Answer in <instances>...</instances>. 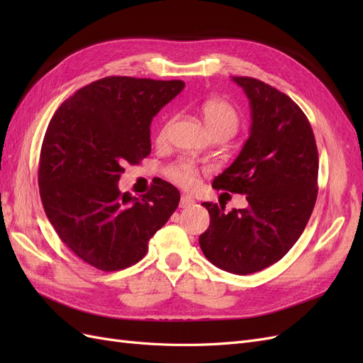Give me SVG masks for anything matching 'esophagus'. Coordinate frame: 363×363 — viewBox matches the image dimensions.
<instances>
[{"mask_svg":"<svg viewBox=\"0 0 363 363\" xmlns=\"http://www.w3.org/2000/svg\"><path fill=\"white\" fill-rule=\"evenodd\" d=\"M195 203V200L192 199V196H189V195H182V199H180V207H189V206H192Z\"/></svg>","mask_w":363,"mask_h":363,"instance_id":"esophagus-1","label":"esophagus"}]
</instances>
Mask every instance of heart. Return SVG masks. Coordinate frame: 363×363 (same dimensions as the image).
Listing matches in <instances>:
<instances>
[{"label":"heart","instance_id":"heart-1","mask_svg":"<svg viewBox=\"0 0 363 363\" xmlns=\"http://www.w3.org/2000/svg\"><path fill=\"white\" fill-rule=\"evenodd\" d=\"M201 116L208 135L224 133L233 135L239 125V113L236 108L224 100H208L203 104ZM171 127V121H167L157 131V142H164ZM172 182L182 188H194L199 183V169L191 162H180L168 169Z\"/></svg>","mask_w":363,"mask_h":363}]
</instances>
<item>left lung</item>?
Returning a JSON list of instances; mask_svg holds the SVG:
<instances>
[{
  "mask_svg": "<svg viewBox=\"0 0 363 363\" xmlns=\"http://www.w3.org/2000/svg\"><path fill=\"white\" fill-rule=\"evenodd\" d=\"M250 100V138L212 186L247 195L245 208L203 203L211 225L200 247L215 267L247 276L279 262L301 236L318 195L312 127L291 98L251 77H233Z\"/></svg>",
  "mask_w": 363,
  "mask_h": 363,
  "instance_id": "left-lung-1",
  "label": "left lung"
}]
</instances>
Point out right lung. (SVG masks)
Wrapping results in <instances>:
<instances>
[{
  "mask_svg": "<svg viewBox=\"0 0 363 363\" xmlns=\"http://www.w3.org/2000/svg\"><path fill=\"white\" fill-rule=\"evenodd\" d=\"M182 80L104 77L77 91L50 121L39 159V194L51 225L75 256L101 271L135 265L180 201L157 179L139 199L118 189L124 164L151 152L150 125Z\"/></svg>",
  "mask_w": 363,
  "mask_h": 363,
  "instance_id": "add662e5",
  "label": "right lung"
}]
</instances>
